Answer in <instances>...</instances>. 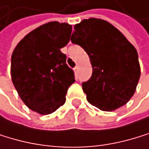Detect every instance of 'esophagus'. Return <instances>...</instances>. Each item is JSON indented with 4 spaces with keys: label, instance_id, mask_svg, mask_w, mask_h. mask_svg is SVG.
Wrapping results in <instances>:
<instances>
[{
    "label": "esophagus",
    "instance_id": "obj_1",
    "mask_svg": "<svg viewBox=\"0 0 149 149\" xmlns=\"http://www.w3.org/2000/svg\"><path fill=\"white\" fill-rule=\"evenodd\" d=\"M77 70H78V66L76 65V66L74 68V73H76V72H77Z\"/></svg>",
    "mask_w": 149,
    "mask_h": 149
}]
</instances>
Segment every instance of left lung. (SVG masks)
<instances>
[{
	"label": "left lung",
	"instance_id": "obj_1",
	"mask_svg": "<svg viewBox=\"0 0 149 149\" xmlns=\"http://www.w3.org/2000/svg\"><path fill=\"white\" fill-rule=\"evenodd\" d=\"M71 36L90 57L93 74L83 90L92 105L111 111L126 104L140 77L138 52L121 32L108 21L90 18L75 24Z\"/></svg>",
	"mask_w": 149,
	"mask_h": 149
}]
</instances>
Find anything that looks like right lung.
<instances>
[{"label":"right lung","instance_id":"obj_1","mask_svg":"<svg viewBox=\"0 0 149 149\" xmlns=\"http://www.w3.org/2000/svg\"><path fill=\"white\" fill-rule=\"evenodd\" d=\"M71 33L68 23H46L23 38L11 55L13 85L28 108L41 115L64 105L68 87L75 81L60 50L68 44Z\"/></svg>","mask_w":149,"mask_h":149}]
</instances>
